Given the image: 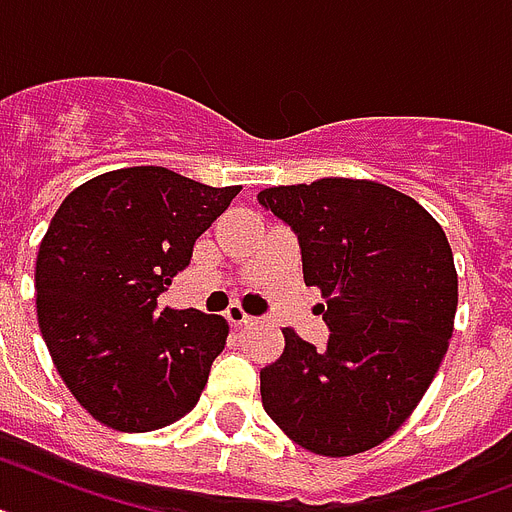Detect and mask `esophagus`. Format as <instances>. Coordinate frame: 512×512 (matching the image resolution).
<instances>
[{"mask_svg": "<svg viewBox=\"0 0 512 512\" xmlns=\"http://www.w3.org/2000/svg\"><path fill=\"white\" fill-rule=\"evenodd\" d=\"M225 316H227V322H230L232 327H243V324L253 322V316L246 314V308L240 306V303H232V306L225 311Z\"/></svg>", "mask_w": 512, "mask_h": 512, "instance_id": "34e87169", "label": "esophagus"}]
</instances>
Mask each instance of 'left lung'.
<instances>
[{"instance_id":"obj_1","label":"left lung","mask_w":512,"mask_h":512,"mask_svg":"<svg viewBox=\"0 0 512 512\" xmlns=\"http://www.w3.org/2000/svg\"><path fill=\"white\" fill-rule=\"evenodd\" d=\"M259 204L295 232L329 329L324 348L282 329V356L261 369L264 411L316 455L371 450L424 398L453 335L458 274L445 232L411 196L371 180L280 185Z\"/></svg>"}]
</instances>
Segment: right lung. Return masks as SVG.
Wrapping results in <instances>:
<instances>
[{
	"instance_id": "obj_1",
	"label": "right lung",
	"mask_w": 512,
	"mask_h": 512,
	"mask_svg": "<svg viewBox=\"0 0 512 512\" xmlns=\"http://www.w3.org/2000/svg\"><path fill=\"white\" fill-rule=\"evenodd\" d=\"M238 193L130 167L75 188L52 217L36 259L38 327L59 377L101 424L151 432L198 403L230 327L156 298Z\"/></svg>"
}]
</instances>
